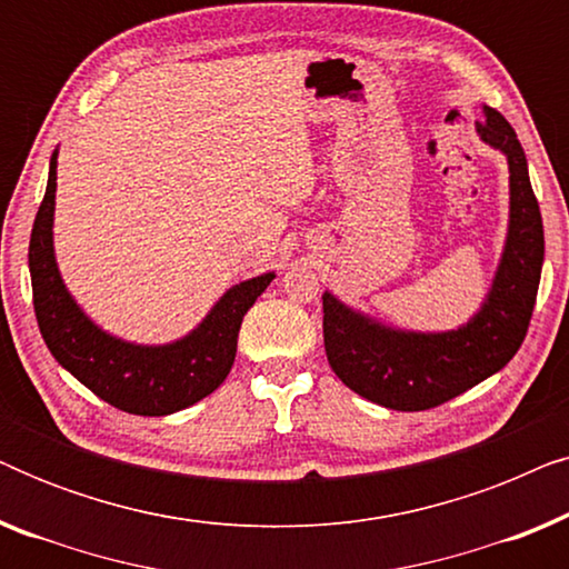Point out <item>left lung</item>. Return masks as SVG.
<instances>
[{
    "instance_id": "obj_1",
    "label": "left lung",
    "mask_w": 569,
    "mask_h": 569,
    "mask_svg": "<svg viewBox=\"0 0 569 569\" xmlns=\"http://www.w3.org/2000/svg\"><path fill=\"white\" fill-rule=\"evenodd\" d=\"M477 134L508 158L510 170L508 236L477 313L450 331H407L323 292V345L331 370L347 388L386 409L440 407L502 370L526 339L543 263L539 201L523 147L505 116L485 106Z\"/></svg>"
}]
</instances>
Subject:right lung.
I'll use <instances>...</instances> for the list:
<instances>
[{
    "mask_svg": "<svg viewBox=\"0 0 569 569\" xmlns=\"http://www.w3.org/2000/svg\"><path fill=\"white\" fill-rule=\"evenodd\" d=\"M57 158L49 166L46 197L30 232L28 267L38 329L53 360L111 407L139 417H166L220 388L236 362L238 331L274 271L232 284L197 329L168 345H137L92 321L61 279L53 253Z\"/></svg>",
    "mask_w": 569,
    "mask_h": 569,
    "instance_id": "obj_1",
    "label": "right lung"
}]
</instances>
